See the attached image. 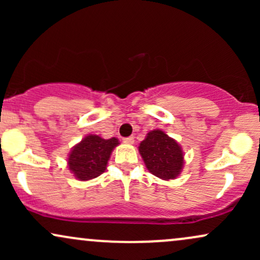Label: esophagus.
<instances>
[{"instance_id":"1","label":"esophagus","mask_w":260,"mask_h":260,"mask_svg":"<svg viewBox=\"0 0 260 260\" xmlns=\"http://www.w3.org/2000/svg\"><path fill=\"white\" fill-rule=\"evenodd\" d=\"M122 140H123L124 143H127V144H133V143H134V137L133 136L127 137V138H123Z\"/></svg>"}]
</instances>
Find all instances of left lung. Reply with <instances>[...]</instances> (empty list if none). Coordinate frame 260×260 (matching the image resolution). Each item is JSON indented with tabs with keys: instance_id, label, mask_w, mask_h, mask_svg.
Wrapping results in <instances>:
<instances>
[{
	"instance_id": "obj_1",
	"label": "left lung",
	"mask_w": 260,
	"mask_h": 260,
	"mask_svg": "<svg viewBox=\"0 0 260 260\" xmlns=\"http://www.w3.org/2000/svg\"><path fill=\"white\" fill-rule=\"evenodd\" d=\"M139 153L149 171L162 180H174L183 168V153L178 143L165 132L154 129L139 144Z\"/></svg>"
}]
</instances>
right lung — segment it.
Returning a JSON list of instances; mask_svg holds the SVG:
<instances>
[{"label": "right lung", "instance_id": "right-lung-1", "mask_svg": "<svg viewBox=\"0 0 260 260\" xmlns=\"http://www.w3.org/2000/svg\"><path fill=\"white\" fill-rule=\"evenodd\" d=\"M116 138L104 139L99 136L89 134L71 150L68 168L80 181L98 177L106 170L113 148L118 145Z\"/></svg>", "mask_w": 260, "mask_h": 260}]
</instances>
